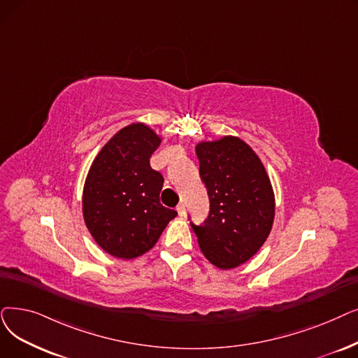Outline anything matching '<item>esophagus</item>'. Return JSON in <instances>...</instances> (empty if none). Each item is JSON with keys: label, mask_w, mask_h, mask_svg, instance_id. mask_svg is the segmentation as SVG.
<instances>
[{"label": "esophagus", "mask_w": 358, "mask_h": 358, "mask_svg": "<svg viewBox=\"0 0 358 358\" xmlns=\"http://www.w3.org/2000/svg\"><path fill=\"white\" fill-rule=\"evenodd\" d=\"M177 212H178L180 216H185V205H184V203H180V205L177 206Z\"/></svg>", "instance_id": "esophagus-1"}]
</instances>
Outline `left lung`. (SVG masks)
<instances>
[{
	"label": "left lung",
	"instance_id": "left-lung-1",
	"mask_svg": "<svg viewBox=\"0 0 358 358\" xmlns=\"http://www.w3.org/2000/svg\"><path fill=\"white\" fill-rule=\"evenodd\" d=\"M196 153L210 199L205 224H192L199 247L216 268H238L271 234L275 194L269 176L257 153L237 136L199 142Z\"/></svg>",
	"mask_w": 358,
	"mask_h": 358
}]
</instances>
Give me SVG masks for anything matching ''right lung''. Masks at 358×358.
<instances>
[{
  "mask_svg": "<svg viewBox=\"0 0 358 358\" xmlns=\"http://www.w3.org/2000/svg\"><path fill=\"white\" fill-rule=\"evenodd\" d=\"M161 136L145 122L129 124L93 159L83 185V220L103 252L130 260L157 244L177 212L161 205L162 176L150 168Z\"/></svg>",
  "mask_w": 358,
  "mask_h": 358,
  "instance_id": "obj_1",
  "label": "right lung"
}]
</instances>
